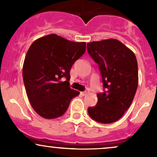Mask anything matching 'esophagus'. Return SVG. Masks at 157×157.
<instances>
[{
	"mask_svg": "<svg viewBox=\"0 0 157 157\" xmlns=\"http://www.w3.org/2000/svg\"><path fill=\"white\" fill-rule=\"evenodd\" d=\"M88 93H89V90H86V91H82V92H80L81 94L83 95V96H85V95L87 94Z\"/></svg>",
	"mask_w": 157,
	"mask_h": 157,
	"instance_id": "1",
	"label": "esophagus"
}]
</instances>
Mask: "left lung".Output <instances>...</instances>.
I'll list each match as a JSON object with an SVG mask.
<instances>
[{
    "label": "left lung",
    "instance_id": "8db88e82",
    "mask_svg": "<svg viewBox=\"0 0 157 157\" xmlns=\"http://www.w3.org/2000/svg\"><path fill=\"white\" fill-rule=\"evenodd\" d=\"M87 50L99 65L104 92L97 94L89 116L100 123H112L130 107L138 86V65L130 48L116 39L87 44Z\"/></svg>",
    "mask_w": 157,
    "mask_h": 157
}]
</instances>
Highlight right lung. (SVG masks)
Segmentation results:
<instances>
[{
    "instance_id": "obj_1",
    "label": "right lung",
    "mask_w": 157,
    "mask_h": 157,
    "mask_svg": "<svg viewBox=\"0 0 157 157\" xmlns=\"http://www.w3.org/2000/svg\"><path fill=\"white\" fill-rule=\"evenodd\" d=\"M85 42H73L55 34L32 43L23 66L26 94L35 112L45 119H55L66 112L80 92L69 86L70 70L86 52ZM67 80L63 82L61 79Z\"/></svg>"
}]
</instances>
